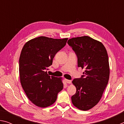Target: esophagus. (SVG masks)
I'll return each instance as SVG.
<instances>
[{"instance_id": "34e87169", "label": "esophagus", "mask_w": 124, "mask_h": 124, "mask_svg": "<svg viewBox=\"0 0 124 124\" xmlns=\"http://www.w3.org/2000/svg\"><path fill=\"white\" fill-rule=\"evenodd\" d=\"M65 81H66V83L67 84H70L72 83V81L70 80H68V79H65Z\"/></svg>"}]
</instances>
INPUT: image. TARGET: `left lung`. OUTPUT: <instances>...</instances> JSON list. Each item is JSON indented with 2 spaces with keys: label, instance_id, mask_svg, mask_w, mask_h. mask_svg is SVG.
I'll list each match as a JSON object with an SVG mask.
<instances>
[{
  "label": "left lung",
  "instance_id": "1",
  "mask_svg": "<svg viewBox=\"0 0 124 124\" xmlns=\"http://www.w3.org/2000/svg\"><path fill=\"white\" fill-rule=\"evenodd\" d=\"M67 43L76 54L78 66L85 70L81 78L72 81L77 91L72 102L79 109L87 110L99 102L108 84L107 52L102 43L88 36L73 38Z\"/></svg>",
  "mask_w": 124,
  "mask_h": 124
}]
</instances>
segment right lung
<instances>
[{
	"mask_svg": "<svg viewBox=\"0 0 124 124\" xmlns=\"http://www.w3.org/2000/svg\"><path fill=\"white\" fill-rule=\"evenodd\" d=\"M67 40L39 37L27 42L22 48L19 59L21 84L29 100L39 107L54 103L63 88L61 78L49 76L46 70Z\"/></svg>",
	"mask_w": 124,
	"mask_h": 124,
	"instance_id": "1",
	"label": "right lung"
}]
</instances>
